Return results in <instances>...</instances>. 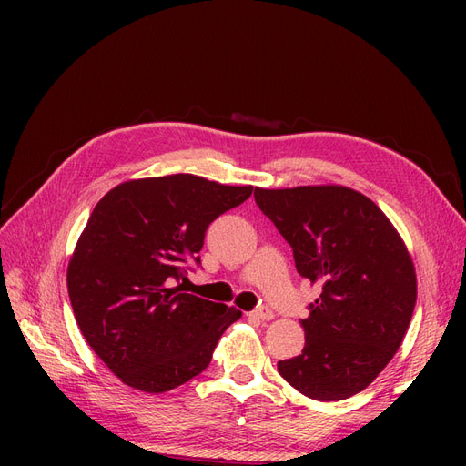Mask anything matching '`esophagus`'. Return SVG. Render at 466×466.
Instances as JSON below:
<instances>
[{"label":"esophagus","instance_id":"1","mask_svg":"<svg viewBox=\"0 0 466 466\" xmlns=\"http://www.w3.org/2000/svg\"><path fill=\"white\" fill-rule=\"evenodd\" d=\"M250 317H255L258 320H272L274 311H272V309H268V307H260V309H257V311H252Z\"/></svg>","mask_w":466,"mask_h":466}]
</instances>
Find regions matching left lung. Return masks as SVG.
<instances>
[{
	"instance_id": "1",
	"label": "left lung",
	"mask_w": 466,
	"mask_h": 466,
	"mask_svg": "<svg viewBox=\"0 0 466 466\" xmlns=\"http://www.w3.org/2000/svg\"><path fill=\"white\" fill-rule=\"evenodd\" d=\"M264 216L320 295L301 320L305 348L278 371L305 397L330 402L370 387L397 354L416 305L410 252L375 202L340 185L255 188Z\"/></svg>"
}]
</instances>
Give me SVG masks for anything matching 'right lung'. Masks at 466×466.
<instances>
[{"mask_svg": "<svg viewBox=\"0 0 466 466\" xmlns=\"http://www.w3.org/2000/svg\"><path fill=\"white\" fill-rule=\"evenodd\" d=\"M252 187L188 173L132 178L108 190L67 264L77 327L124 385L159 394L202 373L241 311L182 291L208 225Z\"/></svg>", "mask_w": 466, "mask_h": 466, "instance_id": "right-lung-1", "label": "right lung"}]
</instances>
